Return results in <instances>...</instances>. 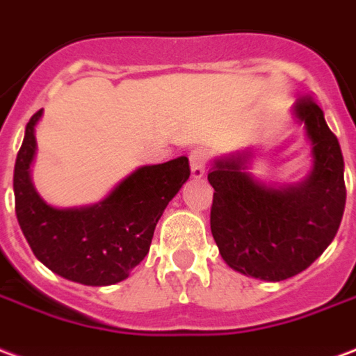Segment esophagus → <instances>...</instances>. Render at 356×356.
Instances as JSON below:
<instances>
[{
  "label": "esophagus",
  "mask_w": 356,
  "mask_h": 356,
  "mask_svg": "<svg viewBox=\"0 0 356 356\" xmlns=\"http://www.w3.org/2000/svg\"><path fill=\"white\" fill-rule=\"evenodd\" d=\"M207 159L209 155L204 149L197 147L193 152L189 153V163H191V176L193 178H201L204 175V168H207Z\"/></svg>",
  "instance_id": "esophagus-1"
}]
</instances>
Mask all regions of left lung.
<instances>
[{
	"mask_svg": "<svg viewBox=\"0 0 356 356\" xmlns=\"http://www.w3.org/2000/svg\"><path fill=\"white\" fill-rule=\"evenodd\" d=\"M311 142L313 170L294 186H267L246 172L250 153L214 161L210 229L227 266L261 281L302 273L326 250L345 209L343 155L311 96L294 104Z\"/></svg>",
	"mask_w": 356,
	"mask_h": 356,
	"instance_id": "obj_1",
	"label": "left lung"
}]
</instances>
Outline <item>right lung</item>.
<instances>
[{
  "label": "right lung",
  "mask_w": 356,
  "mask_h": 356,
  "mask_svg": "<svg viewBox=\"0 0 356 356\" xmlns=\"http://www.w3.org/2000/svg\"><path fill=\"white\" fill-rule=\"evenodd\" d=\"M41 113H33L26 124L15 163L18 225L35 258L53 273L87 286L124 281L146 258L155 225L189 178L188 157L140 167L100 203L56 209L41 199L30 176L38 147L33 132Z\"/></svg>",
  "instance_id": "add662e5"
}]
</instances>
